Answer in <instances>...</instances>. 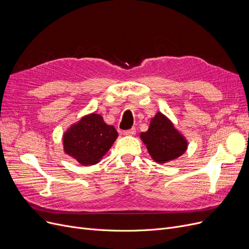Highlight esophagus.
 Returning <instances> with one entry per match:
<instances>
[{"mask_svg": "<svg viewBox=\"0 0 249 249\" xmlns=\"http://www.w3.org/2000/svg\"><path fill=\"white\" fill-rule=\"evenodd\" d=\"M124 134L125 136H134L136 134V128L132 127V128H129V129H125V131H124Z\"/></svg>", "mask_w": 249, "mask_h": 249, "instance_id": "1", "label": "esophagus"}]
</instances>
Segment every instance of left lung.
Returning <instances> with one entry per match:
<instances>
[{
	"mask_svg": "<svg viewBox=\"0 0 249 249\" xmlns=\"http://www.w3.org/2000/svg\"><path fill=\"white\" fill-rule=\"evenodd\" d=\"M152 158L165 163L181 156L186 150L185 139L176 131L168 118L158 112L152 118L149 129L141 134Z\"/></svg>",
	"mask_w": 249,
	"mask_h": 249,
	"instance_id": "left-lung-1",
	"label": "left lung"
}]
</instances>
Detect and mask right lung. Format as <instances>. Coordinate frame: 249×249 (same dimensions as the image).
Returning a JSON list of instances; mask_svg holds the SVG:
<instances>
[{"mask_svg":"<svg viewBox=\"0 0 249 249\" xmlns=\"http://www.w3.org/2000/svg\"><path fill=\"white\" fill-rule=\"evenodd\" d=\"M116 138V129L106 124L100 114L92 113L71 126L64 136V148L79 163L94 165L105 155Z\"/></svg>","mask_w":249,"mask_h":249,"instance_id":"obj_1","label":"right lung"}]
</instances>
